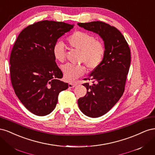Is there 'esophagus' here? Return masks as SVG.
I'll list each match as a JSON object with an SVG mask.
<instances>
[{"label":"esophagus","instance_id":"34e87169","mask_svg":"<svg viewBox=\"0 0 155 155\" xmlns=\"http://www.w3.org/2000/svg\"><path fill=\"white\" fill-rule=\"evenodd\" d=\"M76 86V84H75V83H69L68 84L69 88H74Z\"/></svg>","mask_w":155,"mask_h":155}]
</instances>
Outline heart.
<instances>
[{
  "label": "heart",
  "mask_w": 155,
  "mask_h": 155,
  "mask_svg": "<svg viewBox=\"0 0 155 155\" xmlns=\"http://www.w3.org/2000/svg\"><path fill=\"white\" fill-rule=\"evenodd\" d=\"M68 42L72 48L81 51V62L85 63L88 69H95L102 63L105 54V46L91 34L81 31H75L68 37ZM52 53L56 60L64 61L65 49L62 42H57L54 45ZM61 70L65 80L72 82L85 74L86 68L83 65L67 64L63 65Z\"/></svg>",
  "instance_id": "obj_1"
}]
</instances>
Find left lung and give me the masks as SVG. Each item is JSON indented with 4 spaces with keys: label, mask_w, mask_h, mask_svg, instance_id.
<instances>
[{
    "label": "left lung",
    "mask_w": 155,
    "mask_h": 155,
    "mask_svg": "<svg viewBox=\"0 0 155 155\" xmlns=\"http://www.w3.org/2000/svg\"><path fill=\"white\" fill-rule=\"evenodd\" d=\"M78 25L99 35L104 42V60L86 79L95 83L92 85L83 83L87 94L78 100L84 114L97 118L109 112L123 95L130 64V51L124 35L114 26L101 21L80 22Z\"/></svg>",
    "instance_id": "obj_1"
}]
</instances>
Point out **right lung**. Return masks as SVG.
Returning a JSON list of instances; mask_svg holds the SVG:
<instances>
[{"instance_id": "1", "label": "right lung", "mask_w": 155, "mask_h": 155, "mask_svg": "<svg viewBox=\"0 0 155 155\" xmlns=\"http://www.w3.org/2000/svg\"><path fill=\"white\" fill-rule=\"evenodd\" d=\"M74 28L62 22L43 21L23 30L13 47L10 64L12 86L18 100L37 116L49 114L59 93L68 88L52 48L59 38Z\"/></svg>"}]
</instances>
